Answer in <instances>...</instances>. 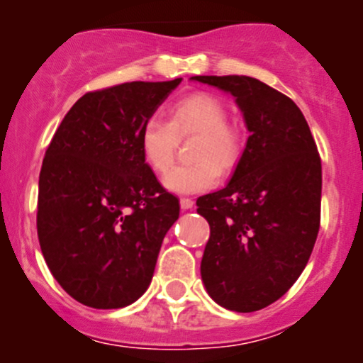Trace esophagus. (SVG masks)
<instances>
[{"label": "esophagus", "instance_id": "esophagus-1", "mask_svg": "<svg viewBox=\"0 0 363 363\" xmlns=\"http://www.w3.org/2000/svg\"><path fill=\"white\" fill-rule=\"evenodd\" d=\"M193 205H195V202H193L191 199H181V208H182V211H189V208H193Z\"/></svg>", "mask_w": 363, "mask_h": 363}]
</instances>
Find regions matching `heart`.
I'll list each match as a JSON object with an SVG mask.
<instances>
[{"label": "heart", "mask_w": 363, "mask_h": 363, "mask_svg": "<svg viewBox=\"0 0 363 363\" xmlns=\"http://www.w3.org/2000/svg\"><path fill=\"white\" fill-rule=\"evenodd\" d=\"M196 137L193 163L175 167L164 177L167 189L181 195L216 188L222 172H232L246 149V135L228 121V105L211 93H193L170 107V121L151 117L140 130V151L145 163L164 174L174 164L179 138Z\"/></svg>", "instance_id": "obj_1"}]
</instances>
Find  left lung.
Listing matches in <instances>:
<instances>
[{"label":"left lung","mask_w":363,"mask_h":363,"mask_svg":"<svg viewBox=\"0 0 363 363\" xmlns=\"http://www.w3.org/2000/svg\"><path fill=\"white\" fill-rule=\"evenodd\" d=\"M235 98L250 130L226 188L196 200L211 237L202 281L212 300L252 313L281 298L316 242L321 160L306 117L286 94L246 75H196Z\"/></svg>","instance_id":"1"}]
</instances>
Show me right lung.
Instances as JSON below:
<instances>
[{
  "label": "right lung",
  "mask_w": 363,
  "mask_h": 363,
  "mask_svg": "<svg viewBox=\"0 0 363 363\" xmlns=\"http://www.w3.org/2000/svg\"><path fill=\"white\" fill-rule=\"evenodd\" d=\"M181 80L86 93L47 147L38 181L40 247L54 279L84 306H130L151 283L179 200L145 163L140 130Z\"/></svg>",
  "instance_id": "1"
}]
</instances>
